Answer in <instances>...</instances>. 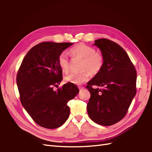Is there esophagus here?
<instances>
[{
	"label": "esophagus",
	"instance_id": "34e87169",
	"mask_svg": "<svg viewBox=\"0 0 152 152\" xmlns=\"http://www.w3.org/2000/svg\"><path fill=\"white\" fill-rule=\"evenodd\" d=\"M84 89H85V88H83V87H79V89H80V91H82V90H83Z\"/></svg>",
	"mask_w": 152,
	"mask_h": 152
}]
</instances>
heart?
Instances as JSON below:
<instances>
[{
  "mask_svg": "<svg viewBox=\"0 0 152 152\" xmlns=\"http://www.w3.org/2000/svg\"><path fill=\"white\" fill-rule=\"evenodd\" d=\"M69 52L73 57L83 59L82 67L85 70L82 72H72L64 77L65 82L76 85H80L88 82L91 75L98 74L104 65V57L101 53L96 52L94 48L83 43L76 44L70 50ZM58 64L63 72L69 69V62L65 54L61 53L58 57Z\"/></svg>",
  "mask_w": 152,
  "mask_h": 152,
  "instance_id": "heart-1",
  "label": "heart"
}]
</instances>
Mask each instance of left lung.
Returning a JSON list of instances; mask_svg holds the SVG:
<instances>
[{
  "instance_id": "obj_1",
  "label": "left lung",
  "mask_w": 152,
  "mask_h": 152,
  "mask_svg": "<svg viewBox=\"0 0 152 152\" xmlns=\"http://www.w3.org/2000/svg\"><path fill=\"white\" fill-rule=\"evenodd\" d=\"M104 57L102 70L87 83L88 113L96 124L110 126L125 117L137 93V71L126 51L106 38L95 41ZM93 85L102 86L94 89Z\"/></svg>"
}]
</instances>
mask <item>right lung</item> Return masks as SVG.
<instances>
[{"instance_id": "obj_1", "label": "right lung", "mask_w": 152, "mask_h": 152, "mask_svg": "<svg viewBox=\"0 0 152 152\" xmlns=\"http://www.w3.org/2000/svg\"><path fill=\"white\" fill-rule=\"evenodd\" d=\"M74 43L44 42L28 51L17 74L20 101L35 123L46 129L59 127L69 117L67 103L79 92L77 86L66 83L54 91L62 81L58 57Z\"/></svg>"}]
</instances>
